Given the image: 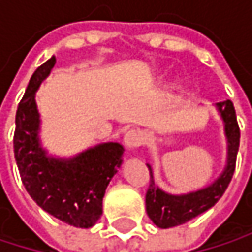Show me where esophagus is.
<instances>
[{"label":"esophagus","mask_w":252,"mask_h":252,"mask_svg":"<svg viewBox=\"0 0 252 252\" xmlns=\"http://www.w3.org/2000/svg\"><path fill=\"white\" fill-rule=\"evenodd\" d=\"M124 143L126 149H137L143 143V134L138 129H129L124 135Z\"/></svg>","instance_id":"obj_1"}]
</instances>
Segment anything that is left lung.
<instances>
[{
    "label": "left lung",
    "instance_id": "obj_1",
    "mask_svg": "<svg viewBox=\"0 0 252 252\" xmlns=\"http://www.w3.org/2000/svg\"><path fill=\"white\" fill-rule=\"evenodd\" d=\"M218 108L225 121V131H226L227 143H229L227 166L225 172L215 184H212L210 187L204 189H200L197 192H191L187 195H171L156 187L153 181V175H152V169L150 166H147L150 171V182H149V188L146 192V210H147L149 218L156 226L166 229V227H174L187 223L188 220L194 219L195 216L213 207L226 191L227 185L235 172V166H236V155L239 149L241 131L236 121V112H235L233 103L230 100L219 102Z\"/></svg>",
    "mask_w": 252,
    "mask_h": 252
}]
</instances>
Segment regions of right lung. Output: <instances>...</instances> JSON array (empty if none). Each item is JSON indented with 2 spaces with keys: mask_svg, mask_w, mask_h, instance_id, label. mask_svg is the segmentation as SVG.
<instances>
[{
  "mask_svg": "<svg viewBox=\"0 0 252 252\" xmlns=\"http://www.w3.org/2000/svg\"><path fill=\"white\" fill-rule=\"evenodd\" d=\"M55 65V57L37 67L16 112L14 158L29 195L54 218L77 227L93 226L111 178L123 165L118 143L96 146L71 160L46 158L37 140L39 114L34 92Z\"/></svg>",
  "mask_w": 252,
  "mask_h": 252,
  "instance_id": "1",
  "label": "right lung"
}]
</instances>
